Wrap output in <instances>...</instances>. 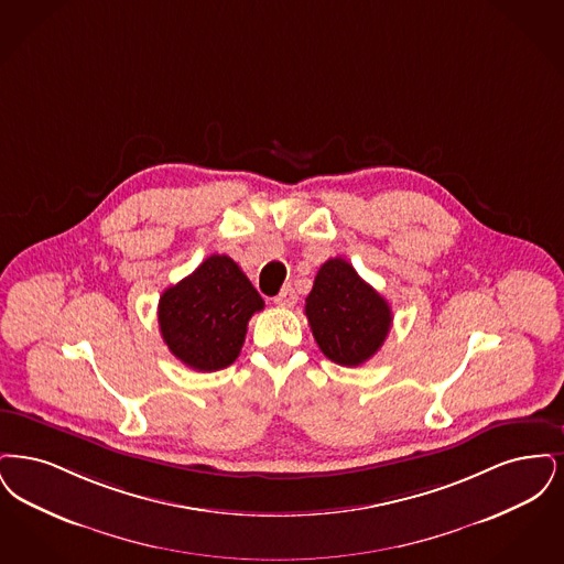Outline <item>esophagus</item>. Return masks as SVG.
Masks as SVG:
<instances>
[{
    "instance_id": "esophagus-1",
    "label": "esophagus",
    "mask_w": 564,
    "mask_h": 564,
    "mask_svg": "<svg viewBox=\"0 0 564 564\" xmlns=\"http://www.w3.org/2000/svg\"><path fill=\"white\" fill-rule=\"evenodd\" d=\"M273 301H275V305H280V307H293L294 303H296V293H294L293 286L286 284Z\"/></svg>"
}]
</instances>
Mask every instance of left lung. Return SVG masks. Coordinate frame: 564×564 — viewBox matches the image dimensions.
Returning <instances> with one entry per match:
<instances>
[{
  "mask_svg": "<svg viewBox=\"0 0 564 564\" xmlns=\"http://www.w3.org/2000/svg\"><path fill=\"white\" fill-rule=\"evenodd\" d=\"M305 316L322 354L341 367L365 365L392 328L390 303L341 257L319 268Z\"/></svg>",
  "mask_w": 564,
  "mask_h": 564,
  "instance_id": "left-lung-1",
  "label": "left lung"
}]
</instances>
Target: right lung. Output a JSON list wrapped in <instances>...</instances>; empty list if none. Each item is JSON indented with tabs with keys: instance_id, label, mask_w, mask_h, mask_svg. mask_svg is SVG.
<instances>
[{
	"instance_id": "1",
	"label": "right lung",
	"mask_w": 564,
	"mask_h": 564,
	"mask_svg": "<svg viewBox=\"0 0 564 564\" xmlns=\"http://www.w3.org/2000/svg\"><path fill=\"white\" fill-rule=\"evenodd\" d=\"M245 271L227 254L208 257L160 296L158 322L174 358L199 372L229 367L245 345L248 319L263 310Z\"/></svg>"
}]
</instances>
